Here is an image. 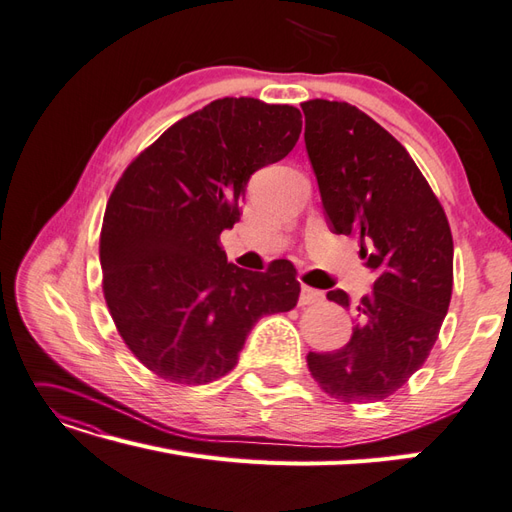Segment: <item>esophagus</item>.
Wrapping results in <instances>:
<instances>
[{
	"label": "esophagus",
	"mask_w": 512,
	"mask_h": 512,
	"mask_svg": "<svg viewBox=\"0 0 512 512\" xmlns=\"http://www.w3.org/2000/svg\"><path fill=\"white\" fill-rule=\"evenodd\" d=\"M324 298V294L320 290H313V287L309 285H303L300 287V296H298V303L300 305H313V303H320V300Z\"/></svg>",
	"instance_id": "esophagus-1"
}]
</instances>
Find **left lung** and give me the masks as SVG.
<instances>
[{
  "instance_id": "1",
  "label": "left lung",
  "mask_w": 512,
  "mask_h": 512,
  "mask_svg": "<svg viewBox=\"0 0 512 512\" xmlns=\"http://www.w3.org/2000/svg\"><path fill=\"white\" fill-rule=\"evenodd\" d=\"M305 144L333 233L357 235L374 290L352 307L344 290L326 298L355 309L350 342L309 352L316 383L342 402H378L422 368L452 298L450 222L409 151L346 101L311 99Z\"/></svg>"
}]
</instances>
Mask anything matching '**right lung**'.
I'll list each match as a JSON object with an SVG mask.
<instances>
[{
  "label": "right lung",
  "instance_id": "right-lung-1",
  "mask_svg": "<svg viewBox=\"0 0 512 512\" xmlns=\"http://www.w3.org/2000/svg\"><path fill=\"white\" fill-rule=\"evenodd\" d=\"M294 106L216 99L170 125L116 183L103 216V296L134 357L164 381L207 385L231 372L255 322L290 311L292 261L229 264L220 233L240 220L255 170L298 142Z\"/></svg>",
  "mask_w": 512,
  "mask_h": 512
}]
</instances>
